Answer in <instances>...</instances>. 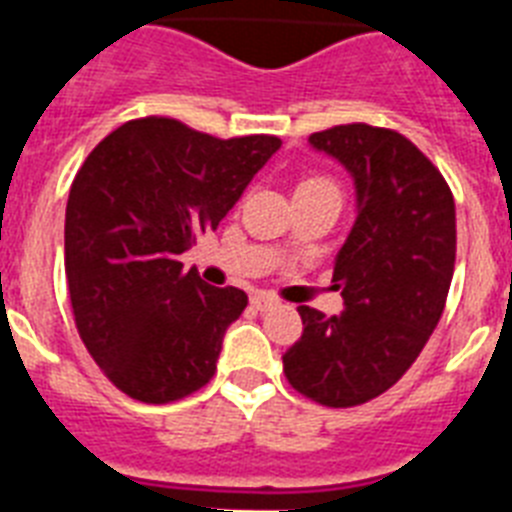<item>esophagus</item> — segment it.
I'll list each match as a JSON object with an SVG mask.
<instances>
[{"label": "esophagus", "mask_w": 512, "mask_h": 512, "mask_svg": "<svg viewBox=\"0 0 512 512\" xmlns=\"http://www.w3.org/2000/svg\"><path fill=\"white\" fill-rule=\"evenodd\" d=\"M276 305H279V300H273L271 295H255L252 297V308H255V311H273V308H276Z\"/></svg>", "instance_id": "1"}]
</instances>
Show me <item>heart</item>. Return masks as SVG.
Returning <instances> with one entry per match:
<instances>
[{
	"instance_id": "obj_1",
	"label": "heart",
	"mask_w": 512,
	"mask_h": 512,
	"mask_svg": "<svg viewBox=\"0 0 512 512\" xmlns=\"http://www.w3.org/2000/svg\"><path fill=\"white\" fill-rule=\"evenodd\" d=\"M308 191H337V185L327 177H305L303 183L297 185V193H308Z\"/></svg>"
}]
</instances>
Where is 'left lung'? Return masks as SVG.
<instances>
[{
  "label": "left lung",
  "mask_w": 512,
  "mask_h": 512,
  "mask_svg": "<svg viewBox=\"0 0 512 512\" xmlns=\"http://www.w3.org/2000/svg\"><path fill=\"white\" fill-rule=\"evenodd\" d=\"M311 146L356 180L358 215L335 257L345 311L300 305L303 337L284 353L300 396L348 409L393 388L444 313L457 255L454 196L438 167L401 132L337 124Z\"/></svg>",
  "instance_id": "obj_1"
}]
</instances>
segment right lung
<instances>
[{"label":"right lung","instance_id":"1","mask_svg":"<svg viewBox=\"0 0 512 512\" xmlns=\"http://www.w3.org/2000/svg\"><path fill=\"white\" fill-rule=\"evenodd\" d=\"M281 148L276 135L215 138L170 116L116 127L76 172L66 204V281L76 332L100 372L143 404L212 380L225 329L247 308L180 255L215 231Z\"/></svg>","mask_w":512,"mask_h":512}]
</instances>
